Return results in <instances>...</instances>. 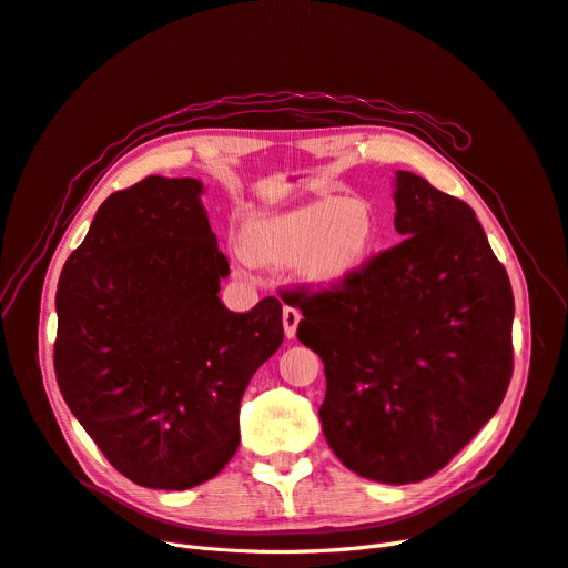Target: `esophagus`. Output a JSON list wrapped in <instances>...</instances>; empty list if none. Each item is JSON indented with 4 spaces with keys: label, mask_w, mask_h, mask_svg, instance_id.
Wrapping results in <instances>:
<instances>
[{
    "label": "esophagus",
    "mask_w": 568,
    "mask_h": 568,
    "mask_svg": "<svg viewBox=\"0 0 568 568\" xmlns=\"http://www.w3.org/2000/svg\"><path fill=\"white\" fill-rule=\"evenodd\" d=\"M282 322H284V333L286 337H296V331H298V324H301V312L296 307H284L282 312Z\"/></svg>",
    "instance_id": "34e87169"
}]
</instances>
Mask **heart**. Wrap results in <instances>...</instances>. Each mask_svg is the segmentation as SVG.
I'll list each match as a JSON object with an SVG mask.
<instances>
[{"label":"heart","instance_id":"heart-1","mask_svg":"<svg viewBox=\"0 0 568 568\" xmlns=\"http://www.w3.org/2000/svg\"><path fill=\"white\" fill-rule=\"evenodd\" d=\"M382 223L368 200L316 197L305 205L252 214L240 229V267L293 265L314 288H337L375 258Z\"/></svg>","mask_w":568,"mask_h":568}]
</instances>
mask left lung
<instances>
[{
    "label": "left lung",
    "instance_id": "obj_1",
    "mask_svg": "<svg viewBox=\"0 0 568 568\" xmlns=\"http://www.w3.org/2000/svg\"><path fill=\"white\" fill-rule=\"evenodd\" d=\"M405 240L333 291L293 293L298 339L320 354L326 443L349 470L410 485L496 415L513 375L515 301L466 202L398 170Z\"/></svg>",
    "mask_w": 568,
    "mask_h": 568
}]
</instances>
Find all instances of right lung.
<instances>
[{
	"instance_id": "add662e5",
	"label": "right lung",
	"mask_w": 568,
	"mask_h": 568,
	"mask_svg": "<svg viewBox=\"0 0 568 568\" xmlns=\"http://www.w3.org/2000/svg\"><path fill=\"white\" fill-rule=\"evenodd\" d=\"M200 179L146 176L109 195L58 293L55 377L109 464L151 489H191L231 462L248 379L284 339L282 303L231 312V275Z\"/></svg>"
}]
</instances>
